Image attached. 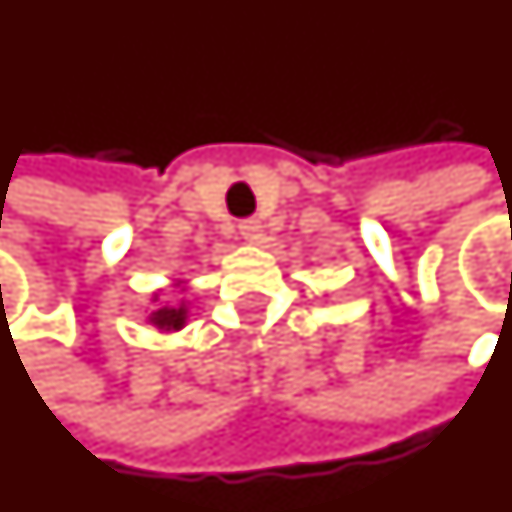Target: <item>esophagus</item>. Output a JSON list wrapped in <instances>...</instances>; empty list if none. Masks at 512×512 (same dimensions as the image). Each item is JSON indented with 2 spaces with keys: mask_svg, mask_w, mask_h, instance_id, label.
I'll list each match as a JSON object with an SVG mask.
<instances>
[{
  "mask_svg": "<svg viewBox=\"0 0 512 512\" xmlns=\"http://www.w3.org/2000/svg\"><path fill=\"white\" fill-rule=\"evenodd\" d=\"M238 230H241V235H244L246 241H257V238L263 235V224L257 219H244L238 224Z\"/></svg>",
  "mask_w": 512,
  "mask_h": 512,
  "instance_id": "34e87169",
  "label": "esophagus"
}]
</instances>
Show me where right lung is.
Returning a JSON list of instances; mask_svg holds the SVG:
<instances>
[{
    "instance_id": "add662e5",
    "label": "right lung",
    "mask_w": 512,
    "mask_h": 512,
    "mask_svg": "<svg viewBox=\"0 0 512 512\" xmlns=\"http://www.w3.org/2000/svg\"><path fill=\"white\" fill-rule=\"evenodd\" d=\"M185 318H188V310H185V305L180 307H157L155 313L149 316V321L155 324L157 330H180V327H185Z\"/></svg>"
}]
</instances>
